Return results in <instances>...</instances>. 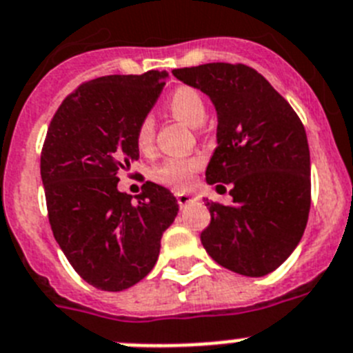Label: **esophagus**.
<instances>
[{
    "mask_svg": "<svg viewBox=\"0 0 353 353\" xmlns=\"http://www.w3.org/2000/svg\"><path fill=\"white\" fill-rule=\"evenodd\" d=\"M176 199H177V204H179L181 208L183 206H186V204H188V202H192V201H195V195H190V194H183V192H181V194H176Z\"/></svg>",
    "mask_w": 353,
    "mask_h": 353,
    "instance_id": "1",
    "label": "esophagus"
}]
</instances>
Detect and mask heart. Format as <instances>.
Returning <instances> with one entry per match:
<instances>
[{
    "label": "heart",
    "mask_w": 353,
    "mask_h": 353,
    "mask_svg": "<svg viewBox=\"0 0 353 353\" xmlns=\"http://www.w3.org/2000/svg\"><path fill=\"white\" fill-rule=\"evenodd\" d=\"M168 112L172 113L174 117L181 119L186 124L199 128L208 117V104L206 99L202 97L201 92L194 87H177L168 94L167 101ZM154 140V121L152 117H143L137 125L134 131V142L139 149L147 151L152 145ZM201 158L190 156V158H167L163 163L152 170V177L158 183L167 186H172L176 190H185L194 183L195 172L201 168Z\"/></svg>",
    "instance_id": "obj_1"
}]
</instances>
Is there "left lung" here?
<instances>
[{
    "label": "left lung",
    "mask_w": 353,
    "mask_h": 353,
    "mask_svg": "<svg viewBox=\"0 0 353 353\" xmlns=\"http://www.w3.org/2000/svg\"><path fill=\"white\" fill-rule=\"evenodd\" d=\"M172 74L210 96L219 113V147L206 181L216 190L231 185L232 202L206 199L211 222L201 232L204 249L236 274L261 277L274 272L299 245L311 210L304 124L249 65L204 63Z\"/></svg>",
    "instance_id": "obj_1"
}]
</instances>
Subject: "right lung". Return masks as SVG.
I'll use <instances>...</instances> for the list:
<instances>
[{
  "label": "right lung",
  "mask_w": 353,
  "mask_h": 353,
  "mask_svg": "<svg viewBox=\"0 0 353 353\" xmlns=\"http://www.w3.org/2000/svg\"><path fill=\"white\" fill-rule=\"evenodd\" d=\"M167 76L147 70L85 81L48 128L41 176L51 231L79 277L99 290L122 291L142 281L179 210L176 197L151 181L137 202L117 188L121 170L139 159L134 131Z\"/></svg>",
  "instance_id": "1"
}]
</instances>
